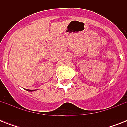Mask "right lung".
<instances>
[{
  "label": "right lung",
  "instance_id": "1",
  "mask_svg": "<svg viewBox=\"0 0 127 127\" xmlns=\"http://www.w3.org/2000/svg\"><path fill=\"white\" fill-rule=\"evenodd\" d=\"M27 91H28V92H33V91H35V90H28V89H26Z\"/></svg>",
  "mask_w": 127,
  "mask_h": 127
}]
</instances>
